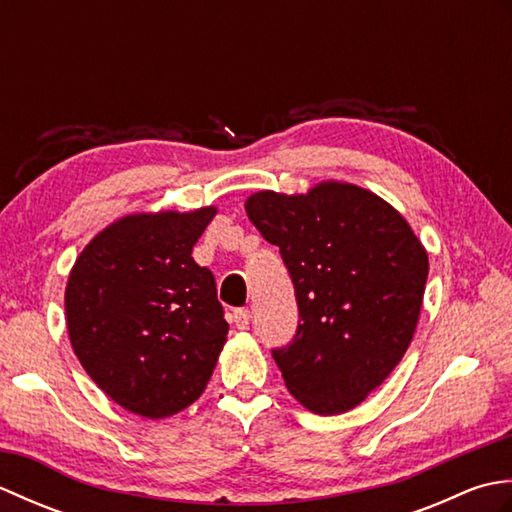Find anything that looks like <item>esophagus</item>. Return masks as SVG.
<instances>
[{
	"instance_id": "1",
	"label": "esophagus",
	"mask_w": 512,
	"mask_h": 512,
	"mask_svg": "<svg viewBox=\"0 0 512 512\" xmlns=\"http://www.w3.org/2000/svg\"><path fill=\"white\" fill-rule=\"evenodd\" d=\"M233 323L237 325V330H248V325H250V310H248V308H237V310H233Z\"/></svg>"
}]
</instances>
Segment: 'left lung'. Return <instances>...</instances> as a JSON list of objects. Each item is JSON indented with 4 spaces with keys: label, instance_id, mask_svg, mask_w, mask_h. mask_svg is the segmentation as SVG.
Returning a JSON list of instances; mask_svg holds the SVG:
<instances>
[{
    "label": "left lung",
    "instance_id": "left-lung-1",
    "mask_svg": "<svg viewBox=\"0 0 512 512\" xmlns=\"http://www.w3.org/2000/svg\"><path fill=\"white\" fill-rule=\"evenodd\" d=\"M244 206L295 284L299 328L273 350L288 391L319 416L354 409L413 339L427 250L394 206L350 182L297 195L259 191Z\"/></svg>",
    "mask_w": 512,
    "mask_h": 512
}]
</instances>
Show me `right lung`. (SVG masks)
Returning <instances> with one entry per match:
<instances>
[{"mask_svg": "<svg viewBox=\"0 0 512 512\" xmlns=\"http://www.w3.org/2000/svg\"><path fill=\"white\" fill-rule=\"evenodd\" d=\"M217 213H132L81 250L65 286V323L88 376L116 405L169 418L202 396L228 323L209 268L191 250Z\"/></svg>", "mask_w": 512, "mask_h": 512, "instance_id": "1", "label": "right lung"}]
</instances>
